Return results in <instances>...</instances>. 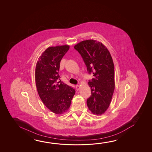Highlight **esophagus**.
Returning a JSON list of instances; mask_svg holds the SVG:
<instances>
[{
  "instance_id": "obj_1",
  "label": "esophagus",
  "mask_w": 152,
  "mask_h": 152,
  "mask_svg": "<svg viewBox=\"0 0 152 152\" xmlns=\"http://www.w3.org/2000/svg\"><path fill=\"white\" fill-rule=\"evenodd\" d=\"M76 90H77V91L79 90V89L80 88V86L79 85H76Z\"/></svg>"
}]
</instances>
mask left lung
Segmentation results:
<instances>
[{"mask_svg":"<svg viewBox=\"0 0 152 152\" xmlns=\"http://www.w3.org/2000/svg\"><path fill=\"white\" fill-rule=\"evenodd\" d=\"M82 57L88 72L94 78L88 84L91 96L88 108L96 115L103 114L109 107L115 89L114 65L112 56L102 43L93 39L83 40L74 46Z\"/></svg>","mask_w":152,"mask_h":152,"instance_id":"8db88e82","label":"left lung"}]
</instances>
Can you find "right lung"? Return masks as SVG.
<instances>
[{
  "label": "right lung",
  "instance_id": "1",
  "mask_svg": "<svg viewBox=\"0 0 152 152\" xmlns=\"http://www.w3.org/2000/svg\"><path fill=\"white\" fill-rule=\"evenodd\" d=\"M69 49L68 45L49 47L39 56L36 66L38 93L45 106L56 114L67 112L75 95L74 88L58 81L60 61Z\"/></svg>",
  "mask_w": 152,
  "mask_h": 152
}]
</instances>
